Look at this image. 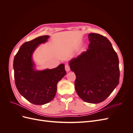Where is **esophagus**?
I'll return each mask as SVG.
<instances>
[{
    "mask_svg": "<svg viewBox=\"0 0 133 133\" xmlns=\"http://www.w3.org/2000/svg\"><path fill=\"white\" fill-rule=\"evenodd\" d=\"M65 70H66L67 72L69 71H70V66H69V65H68V64H65Z\"/></svg>",
    "mask_w": 133,
    "mask_h": 133,
    "instance_id": "34e87169",
    "label": "esophagus"
}]
</instances>
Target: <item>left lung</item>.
Masks as SVG:
<instances>
[{
    "label": "left lung",
    "instance_id": "left-lung-1",
    "mask_svg": "<svg viewBox=\"0 0 133 133\" xmlns=\"http://www.w3.org/2000/svg\"><path fill=\"white\" fill-rule=\"evenodd\" d=\"M89 49L69 64L76 75L75 88L84 102L97 104L105 100L119 82V59L108 39L95 33L88 35Z\"/></svg>",
    "mask_w": 133,
    "mask_h": 133
}]
</instances>
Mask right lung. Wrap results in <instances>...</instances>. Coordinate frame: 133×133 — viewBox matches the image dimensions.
<instances>
[{
	"label": "right lung",
	"mask_w": 133,
	"mask_h": 133,
	"mask_svg": "<svg viewBox=\"0 0 133 133\" xmlns=\"http://www.w3.org/2000/svg\"><path fill=\"white\" fill-rule=\"evenodd\" d=\"M49 37L43 35L24 43L14 59L16 87L24 98L35 105H43L51 101L57 92L58 83L66 73L64 64L51 69H35L33 54Z\"/></svg>",
	"instance_id": "obj_1"
}]
</instances>
